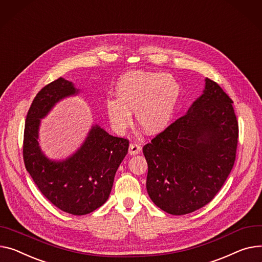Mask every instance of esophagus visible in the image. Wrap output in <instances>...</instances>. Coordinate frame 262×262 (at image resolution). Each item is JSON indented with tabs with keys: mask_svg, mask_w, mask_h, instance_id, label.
I'll use <instances>...</instances> for the list:
<instances>
[{
	"mask_svg": "<svg viewBox=\"0 0 262 262\" xmlns=\"http://www.w3.org/2000/svg\"><path fill=\"white\" fill-rule=\"evenodd\" d=\"M141 149H142V147H141V145L139 144V143L133 142V143H130V145H129V154H130L132 156L139 154V152L141 151Z\"/></svg>",
	"mask_w": 262,
	"mask_h": 262,
	"instance_id": "esophagus-1",
	"label": "esophagus"
}]
</instances>
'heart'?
<instances>
[{"instance_id": "1", "label": "heart", "mask_w": 262, "mask_h": 262, "mask_svg": "<svg viewBox=\"0 0 262 262\" xmlns=\"http://www.w3.org/2000/svg\"><path fill=\"white\" fill-rule=\"evenodd\" d=\"M180 85L164 73L129 72L116 85L117 98L104 102L105 112L115 129L122 132L135 119L146 133L157 135L170 123L180 99Z\"/></svg>"}]
</instances>
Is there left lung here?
<instances>
[{
    "label": "left lung",
    "mask_w": 262,
    "mask_h": 262,
    "mask_svg": "<svg viewBox=\"0 0 262 262\" xmlns=\"http://www.w3.org/2000/svg\"><path fill=\"white\" fill-rule=\"evenodd\" d=\"M232 99L211 79L187 114L143 146L151 201L171 215L210 203L236 159L238 121Z\"/></svg>",
    "instance_id": "obj_1"
}]
</instances>
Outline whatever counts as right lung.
I'll list each match as a JSON object with an SVG mask.
<instances>
[{"label": "right lung", "mask_w": 262, "mask_h": 262, "mask_svg": "<svg viewBox=\"0 0 262 262\" xmlns=\"http://www.w3.org/2000/svg\"><path fill=\"white\" fill-rule=\"evenodd\" d=\"M77 93L72 82L59 78L34 97L25 121L23 159L32 180L52 204L65 213L81 216L94 212L108 199L129 141L95 125L72 157L61 162L48 160L38 143L40 119L58 101Z\"/></svg>", "instance_id": "add662e5"}]
</instances>
